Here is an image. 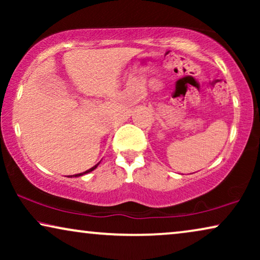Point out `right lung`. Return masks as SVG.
<instances>
[{
	"instance_id": "obj_1",
	"label": "right lung",
	"mask_w": 260,
	"mask_h": 260,
	"mask_svg": "<svg viewBox=\"0 0 260 260\" xmlns=\"http://www.w3.org/2000/svg\"><path fill=\"white\" fill-rule=\"evenodd\" d=\"M99 163H101V162H98V163H97V165H95V166H93V167H92V168H90V169H88V170H86V172H84V173H80V174H76V175H73V176H74V177H78V176L85 175V174H87V173H90V172H92V170H94L95 168H97V167H98V165H99Z\"/></svg>"
}]
</instances>
